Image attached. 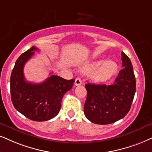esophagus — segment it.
I'll return each mask as SVG.
<instances>
[{
	"instance_id": "obj_1",
	"label": "esophagus",
	"mask_w": 152,
	"mask_h": 152,
	"mask_svg": "<svg viewBox=\"0 0 152 152\" xmlns=\"http://www.w3.org/2000/svg\"><path fill=\"white\" fill-rule=\"evenodd\" d=\"M82 83V81L81 80H80V78H76V80H75V86H80L81 85Z\"/></svg>"
}]
</instances>
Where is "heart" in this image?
<instances>
[{
  "instance_id": "1",
  "label": "heart",
  "mask_w": 152,
  "mask_h": 152,
  "mask_svg": "<svg viewBox=\"0 0 152 152\" xmlns=\"http://www.w3.org/2000/svg\"><path fill=\"white\" fill-rule=\"evenodd\" d=\"M118 69L116 63L106 59H98L87 63L82 67V71L85 73H93L92 78L95 81H105L112 77Z\"/></svg>"
}]
</instances>
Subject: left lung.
Returning a JSON list of instances; mask_svg holds the SVG:
<instances>
[{"mask_svg": "<svg viewBox=\"0 0 152 152\" xmlns=\"http://www.w3.org/2000/svg\"><path fill=\"white\" fill-rule=\"evenodd\" d=\"M122 69L112 85L87 83V97L84 114L96 124H113L124 118L129 111L136 90V80L132 63L121 53Z\"/></svg>", "mask_w": 152, "mask_h": 152, "instance_id": "left-lung-1", "label": "left lung"}]
</instances>
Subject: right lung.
<instances>
[{"label":"right lung","mask_w":152,"mask_h":152,"mask_svg":"<svg viewBox=\"0 0 152 152\" xmlns=\"http://www.w3.org/2000/svg\"><path fill=\"white\" fill-rule=\"evenodd\" d=\"M38 50L35 46L22 53L15 62L10 76V93L15 108L26 118L45 121L58 114L64 94L70 90L74 79L66 80L51 75L41 83L26 81L24 64Z\"/></svg>","instance_id":"add662e5"}]
</instances>
